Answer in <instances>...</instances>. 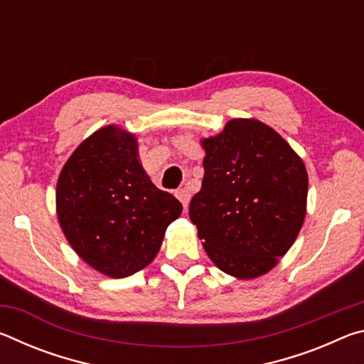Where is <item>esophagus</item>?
<instances>
[{"label": "esophagus", "instance_id": "esophagus-1", "mask_svg": "<svg viewBox=\"0 0 364 364\" xmlns=\"http://www.w3.org/2000/svg\"><path fill=\"white\" fill-rule=\"evenodd\" d=\"M176 197H178V199H180V202H181V204L184 205V207H186L188 204H189V199H191V194H189V191L188 189H178L176 191Z\"/></svg>", "mask_w": 364, "mask_h": 364}]
</instances>
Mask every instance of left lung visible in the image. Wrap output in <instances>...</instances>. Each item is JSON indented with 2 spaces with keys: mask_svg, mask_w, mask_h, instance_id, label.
Masks as SVG:
<instances>
[{
  "mask_svg": "<svg viewBox=\"0 0 364 364\" xmlns=\"http://www.w3.org/2000/svg\"><path fill=\"white\" fill-rule=\"evenodd\" d=\"M200 144L205 173L189 218L221 271L258 278L287 254L304 225L305 165L279 133L255 119H232Z\"/></svg>",
  "mask_w": 364,
  "mask_h": 364,
  "instance_id": "1",
  "label": "left lung"
}]
</instances>
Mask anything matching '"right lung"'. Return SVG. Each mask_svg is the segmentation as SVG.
Masks as SVG:
<instances>
[{
	"label": "right lung",
	"instance_id": "obj_1",
	"mask_svg": "<svg viewBox=\"0 0 364 364\" xmlns=\"http://www.w3.org/2000/svg\"><path fill=\"white\" fill-rule=\"evenodd\" d=\"M59 225L78 257L110 278L147 267L183 205L159 189L138 159L134 134L115 125L86 138L56 189Z\"/></svg>",
	"mask_w": 364,
	"mask_h": 364
}]
</instances>
